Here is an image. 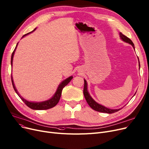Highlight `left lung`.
Here are the masks:
<instances>
[{"instance_id": "left-lung-1", "label": "left lung", "mask_w": 149, "mask_h": 149, "mask_svg": "<svg viewBox=\"0 0 149 149\" xmlns=\"http://www.w3.org/2000/svg\"><path fill=\"white\" fill-rule=\"evenodd\" d=\"M120 37L122 39L123 41H124L125 42H127L130 45H132V46H133V48L135 49V46H134V43L132 42V41L130 40L129 38H128L127 37H126V36H124V34H123L121 33H120ZM139 66L140 67V64H139ZM84 89H83V94L84 96L85 97L86 100L88 104L89 105V106L97 112H103V113H113L115 112H118V111H120L121 109H111L107 108L102 105H101L98 103H97L96 101H95L92 99V98L90 96L89 93H88V89H87V83L86 81L85 80H84Z\"/></svg>"}]
</instances>
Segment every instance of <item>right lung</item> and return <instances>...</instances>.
I'll use <instances>...</instances> for the list:
<instances>
[{
	"instance_id": "obj_1",
	"label": "right lung",
	"mask_w": 149,
	"mask_h": 149,
	"mask_svg": "<svg viewBox=\"0 0 149 149\" xmlns=\"http://www.w3.org/2000/svg\"><path fill=\"white\" fill-rule=\"evenodd\" d=\"M36 28H35L33 31H31V32L28 33V34H25L24 36H23L22 37H25V36L28 35V34L31 33L33 32L34 31H35ZM17 45H18V43L16 45V46H15V48L14 50V51L12 53V55H11V66H12V64H13V56H14V52H15V49H16L17 46ZM73 77L72 76H70L69 77V78H68V79H66L65 80L63 81L58 86V87L57 89V91L55 93V94L54 95V96L49 100H47V101H42V102H38V103H36V102H29V101L26 100L25 99H24L23 98H22L19 94L18 92L17 91L16 89H15V86H14V82H13V77H12V75H11V81H12V84H13V88L15 91V92L17 93V94L19 96V97L21 98V100L23 101L25 103V104L29 107V108L32 109H34V110H46V109H51L54 106H56L57 103H58V101L60 100V98L61 97V92H62V90L64 88L65 86H66L71 81V80L72 79Z\"/></svg>"
}]
</instances>
